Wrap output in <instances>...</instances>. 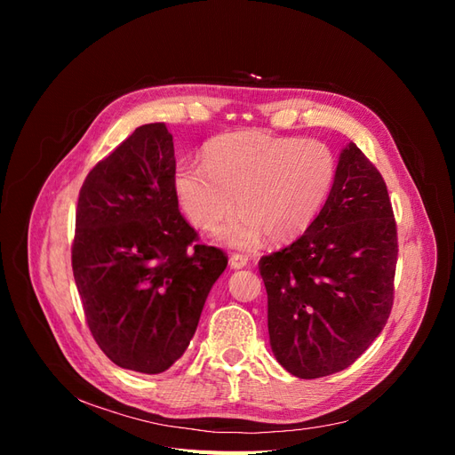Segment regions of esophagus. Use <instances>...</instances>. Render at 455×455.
Listing matches in <instances>:
<instances>
[{"label": "esophagus", "instance_id": "esophagus-1", "mask_svg": "<svg viewBox=\"0 0 455 455\" xmlns=\"http://www.w3.org/2000/svg\"><path fill=\"white\" fill-rule=\"evenodd\" d=\"M229 264H231L233 269H241V267H244L246 264H249V256L239 254V252H233L231 258H229Z\"/></svg>", "mask_w": 455, "mask_h": 455}]
</instances>
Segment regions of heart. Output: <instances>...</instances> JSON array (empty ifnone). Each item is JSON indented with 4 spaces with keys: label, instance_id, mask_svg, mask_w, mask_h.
<instances>
[{
    "label": "heart",
    "instance_id": "obj_1",
    "mask_svg": "<svg viewBox=\"0 0 455 455\" xmlns=\"http://www.w3.org/2000/svg\"><path fill=\"white\" fill-rule=\"evenodd\" d=\"M203 163L182 161L174 171V194L188 220L212 231L224 228L229 244L251 246L261 235L291 243L313 226L338 176V159L326 142L256 131L220 134L204 146Z\"/></svg>",
    "mask_w": 455,
    "mask_h": 455
}]
</instances>
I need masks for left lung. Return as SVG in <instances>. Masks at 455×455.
I'll return each instance as SVG.
<instances>
[{
	"label": "left lung",
	"instance_id": "obj_1",
	"mask_svg": "<svg viewBox=\"0 0 455 455\" xmlns=\"http://www.w3.org/2000/svg\"><path fill=\"white\" fill-rule=\"evenodd\" d=\"M396 256L387 186L349 144L313 226L258 264L271 349L292 376L336 374L371 346L393 309Z\"/></svg>",
	"mask_w": 455,
	"mask_h": 455
}]
</instances>
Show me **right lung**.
<instances>
[{
    "mask_svg": "<svg viewBox=\"0 0 455 455\" xmlns=\"http://www.w3.org/2000/svg\"><path fill=\"white\" fill-rule=\"evenodd\" d=\"M174 144L163 123L136 129L79 189L72 269L94 341L121 368L161 374L194 338L228 266L178 209Z\"/></svg>",
    "mask_w": 455,
    "mask_h": 455,
    "instance_id": "obj_1",
    "label": "right lung"
}]
</instances>
